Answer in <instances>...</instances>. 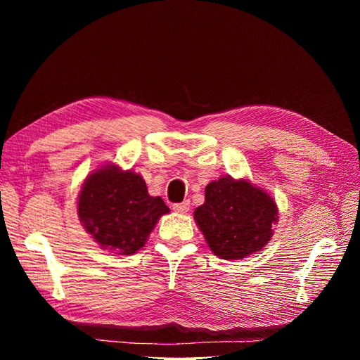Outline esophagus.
Returning a JSON list of instances; mask_svg holds the SVG:
<instances>
[{"instance_id": "34e87169", "label": "esophagus", "mask_w": 360, "mask_h": 360, "mask_svg": "<svg viewBox=\"0 0 360 360\" xmlns=\"http://www.w3.org/2000/svg\"><path fill=\"white\" fill-rule=\"evenodd\" d=\"M189 207H191L189 200H184L183 202L172 204V210H174V212H179V213H186V212L189 210Z\"/></svg>"}]
</instances>
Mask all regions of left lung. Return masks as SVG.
<instances>
[{"instance_id":"8db88e82","label":"left lung","mask_w":360,"mask_h":360,"mask_svg":"<svg viewBox=\"0 0 360 360\" xmlns=\"http://www.w3.org/2000/svg\"><path fill=\"white\" fill-rule=\"evenodd\" d=\"M193 219L214 255L242 259L269 243L278 207L263 189L228 176L207 184L205 202L193 212Z\"/></svg>"}]
</instances>
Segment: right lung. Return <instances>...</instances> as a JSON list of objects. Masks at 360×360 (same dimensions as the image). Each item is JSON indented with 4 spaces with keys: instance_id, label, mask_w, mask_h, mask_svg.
<instances>
[{
    "instance_id": "obj_1",
    "label": "right lung",
    "mask_w": 360,
    "mask_h": 360,
    "mask_svg": "<svg viewBox=\"0 0 360 360\" xmlns=\"http://www.w3.org/2000/svg\"><path fill=\"white\" fill-rule=\"evenodd\" d=\"M168 212L160 197H150L139 174L117 165L90 174L78 197V216L86 233L118 255L143 248L159 217Z\"/></svg>"
}]
</instances>
